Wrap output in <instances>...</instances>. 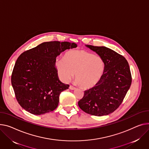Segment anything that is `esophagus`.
I'll return each mask as SVG.
<instances>
[{"mask_svg": "<svg viewBox=\"0 0 149 149\" xmlns=\"http://www.w3.org/2000/svg\"><path fill=\"white\" fill-rule=\"evenodd\" d=\"M69 88H70L71 89V90H75V87H74V86H69Z\"/></svg>", "mask_w": 149, "mask_h": 149, "instance_id": "obj_1", "label": "esophagus"}]
</instances>
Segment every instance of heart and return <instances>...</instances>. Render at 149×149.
<instances>
[{"mask_svg": "<svg viewBox=\"0 0 149 149\" xmlns=\"http://www.w3.org/2000/svg\"><path fill=\"white\" fill-rule=\"evenodd\" d=\"M56 68L63 81H70L75 73L76 83L84 88H91L102 79L105 63L100 56L85 50L74 49L66 53L63 58L57 60Z\"/></svg>", "mask_w": 149, "mask_h": 149, "instance_id": "b5f03b06", "label": "heart"}]
</instances>
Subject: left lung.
I'll return each mask as SVG.
<instances>
[{"instance_id":"left-lung-1","label":"left lung","mask_w":149,"mask_h":149,"mask_svg":"<svg viewBox=\"0 0 149 149\" xmlns=\"http://www.w3.org/2000/svg\"><path fill=\"white\" fill-rule=\"evenodd\" d=\"M86 47L103 59L105 71L100 82L84 91L78 104L89 114L107 116L120 106L130 88L132 77L130 66L123 56L110 48L89 45Z\"/></svg>"}]
</instances>
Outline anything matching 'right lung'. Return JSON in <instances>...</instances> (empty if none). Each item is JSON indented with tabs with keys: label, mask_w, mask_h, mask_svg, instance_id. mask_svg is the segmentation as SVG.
<instances>
[{
	"label": "right lung",
	"mask_w": 149,
	"mask_h": 149,
	"mask_svg": "<svg viewBox=\"0 0 149 149\" xmlns=\"http://www.w3.org/2000/svg\"><path fill=\"white\" fill-rule=\"evenodd\" d=\"M74 42H45L23 53L15 62L11 84L18 104L27 112L42 115L57 107L59 95L69 87L59 80L56 57Z\"/></svg>",
	"instance_id": "1"
}]
</instances>
